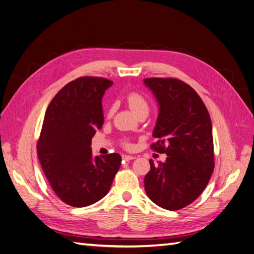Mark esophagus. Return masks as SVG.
I'll list each match as a JSON object with an SVG mask.
<instances>
[{"instance_id": "1", "label": "esophagus", "mask_w": 254, "mask_h": 254, "mask_svg": "<svg viewBox=\"0 0 254 254\" xmlns=\"http://www.w3.org/2000/svg\"><path fill=\"white\" fill-rule=\"evenodd\" d=\"M122 159L125 161H129V160H133V159H135V157L134 156H128V155H123Z\"/></svg>"}]
</instances>
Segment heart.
Here are the masks:
<instances>
[{
	"instance_id": "obj_1",
	"label": "heart",
	"mask_w": 254,
	"mask_h": 254,
	"mask_svg": "<svg viewBox=\"0 0 254 254\" xmlns=\"http://www.w3.org/2000/svg\"><path fill=\"white\" fill-rule=\"evenodd\" d=\"M127 104L129 106V108H131V110L136 116L139 114H143V113L148 114L149 104L138 93H129L127 95ZM113 111H114V107H111L109 110V115L113 114ZM126 146L128 147L129 144L127 143Z\"/></svg>"
}]
</instances>
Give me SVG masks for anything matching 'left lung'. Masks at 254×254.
Masks as SVG:
<instances>
[{"label": "left lung", "mask_w": 254, "mask_h": 254, "mask_svg": "<svg viewBox=\"0 0 254 254\" xmlns=\"http://www.w3.org/2000/svg\"><path fill=\"white\" fill-rule=\"evenodd\" d=\"M144 84L154 94L159 115L151 145L168 157L144 179L152 202L170 211L190 204L201 193L214 170L213 136L208 109L191 86L178 79L149 78Z\"/></svg>", "instance_id": "left-lung-1"}]
</instances>
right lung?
<instances>
[{
  "label": "right lung",
  "mask_w": 254,
  "mask_h": 254,
  "mask_svg": "<svg viewBox=\"0 0 254 254\" xmlns=\"http://www.w3.org/2000/svg\"><path fill=\"white\" fill-rule=\"evenodd\" d=\"M113 84L82 76L64 85L46 109L39 160L53 190L72 207H87L104 198L121 166L119 154L94 157L91 147L104 123L103 96Z\"/></svg>",
  "instance_id": "1"
}]
</instances>
